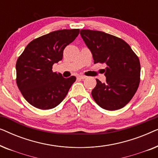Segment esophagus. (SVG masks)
I'll list each match as a JSON object with an SVG mask.
<instances>
[{
	"mask_svg": "<svg viewBox=\"0 0 158 158\" xmlns=\"http://www.w3.org/2000/svg\"><path fill=\"white\" fill-rule=\"evenodd\" d=\"M77 77H78L79 79H82V80H83V79L86 78V76H85V75H78V76H77Z\"/></svg>",
	"mask_w": 158,
	"mask_h": 158,
	"instance_id": "34e87169",
	"label": "esophagus"
}]
</instances>
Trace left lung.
<instances>
[{
	"label": "left lung",
	"instance_id": "left-lung-1",
	"mask_svg": "<svg viewBox=\"0 0 158 158\" xmlns=\"http://www.w3.org/2000/svg\"><path fill=\"white\" fill-rule=\"evenodd\" d=\"M81 35L91 51L94 63H106L105 83L96 79L91 92L94 101L106 110L125 106L135 96L140 82V62L127 43L117 36L100 31L81 30Z\"/></svg>",
	"mask_w": 158,
	"mask_h": 158
}]
</instances>
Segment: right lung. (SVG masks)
Instances as JSON below:
<instances>
[{
    "instance_id": "1",
    "label": "right lung",
    "mask_w": 158,
    "mask_h": 158,
    "mask_svg": "<svg viewBox=\"0 0 158 158\" xmlns=\"http://www.w3.org/2000/svg\"><path fill=\"white\" fill-rule=\"evenodd\" d=\"M79 29L57 30L32 40L16 61V84L26 100L42 110L52 109L65 98L76 77L54 73V63L78 35Z\"/></svg>"
}]
</instances>
